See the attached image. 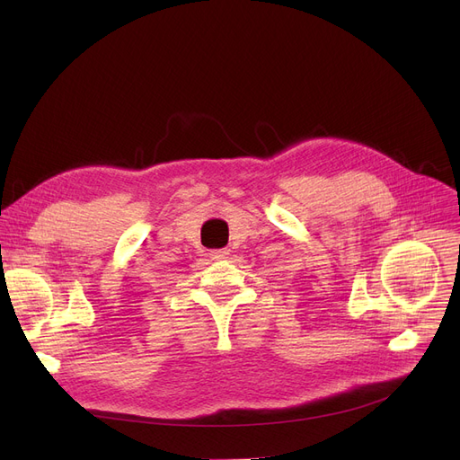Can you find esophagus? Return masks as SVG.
<instances>
[{
    "mask_svg": "<svg viewBox=\"0 0 460 460\" xmlns=\"http://www.w3.org/2000/svg\"><path fill=\"white\" fill-rule=\"evenodd\" d=\"M229 253H227V250H212L210 252V259H214V261H217V259H226Z\"/></svg>",
    "mask_w": 460,
    "mask_h": 460,
    "instance_id": "1",
    "label": "esophagus"
}]
</instances>
